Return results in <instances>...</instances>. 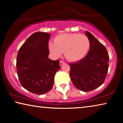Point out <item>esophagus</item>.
Wrapping results in <instances>:
<instances>
[{
  "instance_id": "esophagus-1",
  "label": "esophagus",
  "mask_w": 123,
  "mask_h": 123,
  "mask_svg": "<svg viewBox=\"0 0 123 123\" xmlns=\"http://www.w3.org/2000/svg\"><path fill=\"white\" fill-rule=\"evenodd\" d=\"M64 63H65V62L63 61H60V65L61 66L63 65V64H64Z\"/></svg>"
}]
</instances>
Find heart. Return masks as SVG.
Listing matches in <instances>:
<instances>
[{
	"mask_svg": "<svg viewBox=\"0 0 123 123\" xmlns=\"http://www.w3.org/2000/svg\"><path fill=\"white\" fill-rule=\"evenodd\" d=\"M90 42L84 34H63L56 36L54 43L49 44L50 53L55 57L61 56L64 51V56L70 61H77L85 57L88 52Z\"/></svg>",
	"mask_w": 123,
	"mask_h": 123,
	"instance_id": "heart-1",
	"label": "heart"
}]
</instances>
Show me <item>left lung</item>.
Here are the masks:
<instances>
[{
  "label": "left lung",
  "mask_w": 123,
  "mask_h": 123,
  "mask_svg": "<svg viewBox=\"0 0 123 123\" xmlns=\"http://www.w3.org/2000/svg\"><path fill=\"white\" fill-rule=\"evenodd\" d=\"M90 48L84 59L69 63V75L74 86L83 92L98 88L104 82L109 69V56L105 47L93 35L86 31Z\"/></svg>",
  "instance_id": "8db88e82"
}]
</instances>
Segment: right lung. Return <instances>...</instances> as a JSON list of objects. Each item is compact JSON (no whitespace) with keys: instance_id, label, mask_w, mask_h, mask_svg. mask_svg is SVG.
I'll list each match as a JSON object with an SVG mask.
<instances>
[{"instance_id":"right-lung-1","label":"right lung","mask_w":123,"mask_h":123,"mask_svg":"<svg viewBox=\"0 0 123 123\" xmlns=\"http://www.w3.org/2000/svg\"><path fill=\"white\" fill-rule=\"evenodd\" d=\"M49 33L32 34L20 48L17 57V73L23 87L36 94L51 90L60 61L48 59Z\"/></svg>"}]
</instances>
